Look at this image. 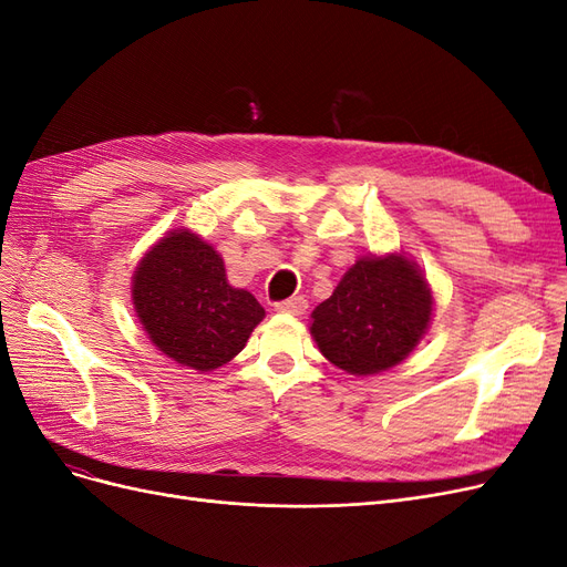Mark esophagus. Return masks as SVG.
<instances>
[{"label": "esophagus", "instance_id": "34e87169", "mask_svg": "<svg viewBox=\"0 0 567 567\" xmlns=\"http://www.w3.org/2000/svg\"><path fill=\"white\" fill-rule=\"evenodd\" d=\"M306 308H308L306 297H291L287 301H278L276 303L278 312H289V316H303Z\"/></svg>", "mask_w": 567, "mask_h": 567}]
</instances>
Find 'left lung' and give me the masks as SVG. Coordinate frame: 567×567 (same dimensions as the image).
I'll list each match as a JSON object with an SVG mask.
<instances>
[{
	"label": "left lung",
	"mask_w": 567,
	"mask_h": 567,
	"mask_svg": "<svg viewBox=\"0 0 567 567\" xmlns=\"http://www.w3.org/2000/svg\"><path fill=\"white\" fill-rule=\"evenodd\" d=\"M432 316L427 282L404 257H367L312 310L310 333L339 369L369 375L400 364Z\"/></svg>",
	"instance_id": "obj_1"
}]
</instances>
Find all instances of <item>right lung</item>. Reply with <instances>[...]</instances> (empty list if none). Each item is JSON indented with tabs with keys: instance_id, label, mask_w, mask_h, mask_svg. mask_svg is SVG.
<instances>
[{
	"instance_id": "obj_1",
	"label": "right lung",
	"mask_w": 567,
	"mask_h": 567,
	"mask_svg": "<svg viewBox=\"0 0 567 567\" xmlns=\"http://www.w3.org/2000/svg\"><path fill=\"white\" fill-rule=\"evenodd\" d=\"M133 301L152 343L196 371L234 360L266 316L249 291L226 282L215 247L188 230L165 236L140 261Z\"/></svg>"
}]
</instances>
